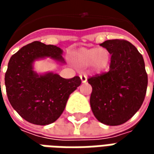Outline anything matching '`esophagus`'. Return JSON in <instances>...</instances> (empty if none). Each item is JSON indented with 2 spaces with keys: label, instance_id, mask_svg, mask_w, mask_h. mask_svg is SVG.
Returning <instances> with one entry per match:
<instances>
[{
  "label": "esophagus",
  "instance_id": "obj_1",
  "mask_svg": "<svg viewBox=\"0 0 154 154\" xmlns=\"http://www.w3.org/2000/svg\"><path fill=\"white\" fill-rule=\"evenodd\" d=\"M80 78H81V81H82V83H86L87 81V77L86 75H80Z\"/></svg>",
  "mask_w": 154,
  "mask_h": 154
}]
</instances>
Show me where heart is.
Here are the masks:
<instances>
[{
  "mask_svg": "<svg viewBox=\"0 0 154 154\" xmlns=\"http://www.w3.org/2000/svg\"><path fill=\"white\" fill-rule=\"evenodd\" d=\"M110 60L111 54L106 48H82L71 56V61L75 67L86 68L91 66L97 72L106 69Z\"/></svg>",
  "mask_w": 154,
  "mask_h": 154,
  "instance_id": "b5f03b06",
  "label": "heart"
}]
</instances>
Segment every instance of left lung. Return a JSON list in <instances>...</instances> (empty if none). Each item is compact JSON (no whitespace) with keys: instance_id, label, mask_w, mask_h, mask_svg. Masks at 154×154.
Here are the masks:
<instances>
[{"instance_id":"8db88e82","label":"left lung","mask_w":154,"mask_h":154,"mask_svg":"<svg viewBox=\"0 0 154 154\" xmlns=\"http://www.w3.org/2000/svg\"><path fill=\"white\" fill-rule=\"evenodd\" d=\"M110 52V70L88 78L92 87L90 104L94 116L107 125H119L139 110L145 97L148 75L143 56L129 41L106 40L100 44Z\"/></svg>"}]
</instances>
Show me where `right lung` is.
I'll use <instances>...</instances> for the list:
<instances>
[{
	"label": "right lung",
	"instance_id": "add662e5",
	"mask_svg": "<svg viewBox=\"0 0 154 154\" xmlns=\"http://www.w3.org/2000/svg\"><path fill=\"white\" fill-rule=\"evenodd\" d=\"M63 53L55 45L35 41L21 48L9 61L5 75L7 97L16 112L28 122L46 125L56 121L71 93L81 85L77 76L65 79L52 72L38 74L34 70L35 61L47 57L65 63Z\"/></svg>",
	"mask_w": 154,
	"mask_h": 154
}]
</instances>
